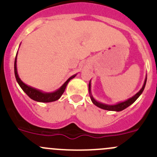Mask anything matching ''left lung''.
Instances as JSON below:
<instances>
[{"label":"left lung","mask_w":157,"mask_h":157,"mask_svg":"<svg viewBox=\"0 0 157 157\" xmlns=\"http://www.w3.org/2000/svg\"><path fill=\"white\" fill-rule=\"evenodd\" d=\"M146 82H147V77L146 79H145L144 83L143 86H142V88L140 89V91H139L138 93H136L134 96L130 98V99H127V100L124 101V102H121L118 104H115V105H107V104H104V103H102V102H97V101L93 97V96H92L91 94V84H90V83H89V92H90V99H91L93 103L94 104V105H96V106L99 107V108L105 109V110L120 112V111H122L124 110V109L128 108L129 105H131V104H133L136 100H137V98H138L139 96L141 95V93H143L144 90V87H145V85H146Z\"/></svg>","instance_id":"left-lung-1"}]
</instances>
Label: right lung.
I'll return each mask as SVG.
<instances>
[{"instance_id":"right-lung-1","label":"right lung","mask_w":157,"mask_h":157,"mask_svg":"<svg viewBox=\"0 0 157 157\" xmlns=\"http://www.w3.org/2000/svg\"><path fill=\"white\" fill-rule=\"evenodd\" d=\"M17 56L15 58V61H14V74H15L16 80H17V83H19L20 86L21 87L22 90L26 93L28 96L29 98H31L32 99L35 101H37V102H54V101H56L58 99H60V97L61 96V95L64 93V90H65L66 86H67V83H69L70 80L71 79L74 78L75 75H73L72 77H71L62 86H61L58 90H57L56 91L52 92V93H44L42 92L41 90H37V89H35L31 86H28V85L25 84L20 78L19 77L18 74H17Z\"/></svg>"}]
</instances>
